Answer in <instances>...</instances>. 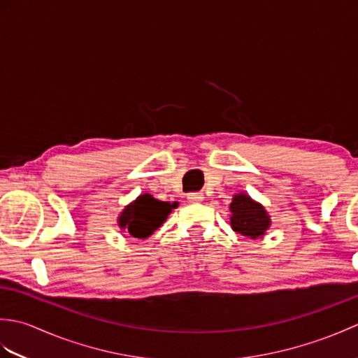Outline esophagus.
<instances>
[{"label": "esophagus", "mask_w": 358, "mask_h": 358, "mask_svg": "<svg viewBox=\"0 0 358 358\" xmlns=\"http://www.w3.org/2000/svg\"><path fill=\"white\" fill-rule=\"evenodd\" d=\"M204 199V195L201 192H192L187 195V201L189 203H201Z\"/></svg>", "instance_id": "34e87169"}]
</instances>
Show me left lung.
<instances>
[{"label": "left lung", "mask_w": 358, "mask_h": 358, "mask_svg": "<svg viewBox=\"0 0 358 358\" xmlns=\"http://www.w3.org/2000/svg\"><path fill=\"white\" fill-rule=\"evenodd\" d=\"M231 226L249 238H262L271 226V218L260 203L254 201L246 194L234 195L231 203Z\"/></svg>", "instance_id": "1"}]
</instances>
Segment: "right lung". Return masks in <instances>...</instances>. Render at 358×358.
I'll return each instance as SVG.
<instances>
[{
  "instance_id": "add662e5",
  "label": "right lung",
  "mask_w": 358,
  "mask_h": 358,
  "mask_svg": "<svg viewBox=\"0 0 358 358\" xmlns=\"http://www.w3.org/2000/svg\"><path fill=\"white\" fill-rule=\"evenodd\" d=\"M177 206V201L171 204L169 201H159L149 194H143L123 209L118 217V226L134 238H148Z\"/></svg>"
}]
</instances>
